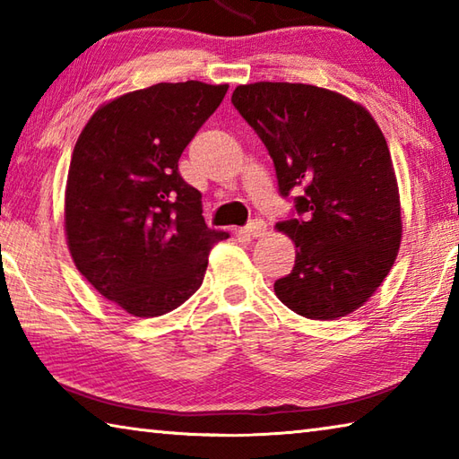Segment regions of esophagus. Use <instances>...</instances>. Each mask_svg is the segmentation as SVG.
<instances>
[{
    "instance_id": "34e87169",
    "label": "esophagus",
    "mask_w": 459,
    "mask_h": 459,
    "mask_svg": "<svg viewBox=\"0 0 459 459\" xmlns=\"http://www.w3.org/2000/svg\"><path fill=\"white\" fill-rule=\"evenodd\" d=\"M265 231H267V226H265V221H262V220L249 221V223H247V228L244 230L246 236H247V238H252V239L264 238V236H265Z\"/></svg>"
}]
</instances>
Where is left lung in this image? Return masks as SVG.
Instances as JSON below:
<instances>
[{
  "label": "left lung",
  "instance_id": "left-lung-1",
  "mask_svg": "<svg viewBox=\"0 0 459 459\" xmlns=\"http://www.w3.org/2000/svg\"><path fill=\"white\" fill-rule=\"evenodd\" d=\"M231 103L270 152L281 195L301 186L299 220L275 223L296 246L275 296L298 316L330 322L374 296L402 244L390 148L361 103L307 83L238 85Z\"/></svg>",
  "mask_w": 459,
  "mask_h": 459
}]
</instances>
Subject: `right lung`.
I'll list each match as a JSON object with an SVG mask.
<instances>
[{
	"label": "right lung",
	"instance_id": "1",
	"mask_svg": "<svg viewBox=\"0 0 459 459\" xmlns=\"http://www.w3.org/2000/svg\"><path fill=\"white\" fill-rule=\"evenodd\" d=\"M230 85L155 83L109 100L83 126L67 171L64 228L74 264L135 317L179 307L200 288L210 230L178 161Z\"/></svg>",
	"mask_w": 459,
	"mask_h": 459
}]
</instances>
